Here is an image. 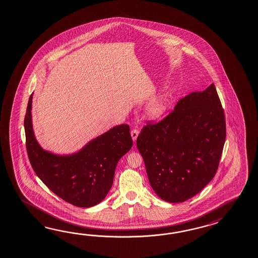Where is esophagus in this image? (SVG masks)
<instances>
[{"instance_id":"obj_1","label":"esophagus","mask_w":258,"mask_h":258,"mask_svg":"<svg viewBox=\"0 0 258 258\" xmlns=\"http://www.w3.org/2000/svg\"><path fill=\"white\" fill-rule=\"evenodd\" d=\"M138 135H139V131H138V128H134L131 131V136H132L133 140L136 141L137 138H138Z\"/></svg>"}]
</instances>
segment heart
I'll use <instances>...</instances> for the list:
<instances>
[{"label": "heart", "instance_id": "obj_1", "mask_svg": "<svg viewBox=\"0 0 258 258\" xmlns=\"http://www.w3.org/2000/svg\"><path fill=\"white\" fill-rule=\"evenodd\" d=\"M168 97L166 94H162L156 96L155 98L150 103L148 112L152 118H160L165 112L167 108Z\"/></svg>", "mask_w": 258, "mask_h": 258}]
</instances>
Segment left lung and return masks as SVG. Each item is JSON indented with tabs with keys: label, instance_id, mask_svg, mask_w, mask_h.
Returning a JSON list of instances; mask_svg holds the SVG:
<instances>
[{
	"label": "left lung",
	"instance_id": "obj_1",
	"mask_svg": "<svg viewBox=\"0 0 258 258\" xmlns=\"http://www.w3.org/2000/svg\"><path fill=\"white\" fill-rule=\"evenodd\" d=\"M225 140L224 108L213 84L181 98L160 121L149 120L137 146L156 194L182 203L214 178Z\"/></svg>",
	"mask_w": 258,
	"mask_h": 258
}]
</instances>
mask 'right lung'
<instances>
[{
    "mask_svg": "<svg viewBox=\"0 0 258 258\" xmlns=\"http://www.w3.org/2000/svg\"><path fill=\"white\" fill-rule=\"evenodd\" d=\"M30 96L24 119L26 148L32 169L50 190L67 203L92 207L107 196L113 183L116 165L131 150L128 124L115 126L92 140L78 153L57 156L37 143L31 124Z\"/></svg>",
    "mask_w": 258,
    "mask_h": 258,
    "instance_id": "obj_1",
    "label": "right lung"
}]
</instances>
